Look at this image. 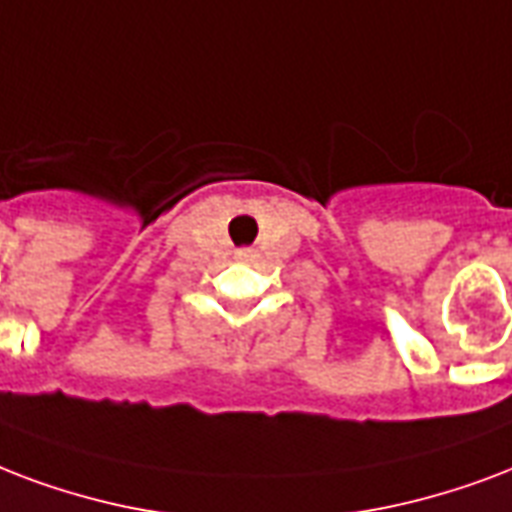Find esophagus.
Wrapping results in <instances>:
<instances>
[{
	"mask_svg": "<svg viewBox=\"0 0 512 512\" xmlns=\"http://www.w3.org/2000/svg\"><path fill=\"white\" fill-rule=\"evenodd\" d=\"M236 257H239V260H252V257H255V249H236Z\"/></svg>",
	"mask_w": 512,
	"mask_h": 512,
	"instance_id": "esophagus-1",
	"label": "esophagus"
}]
</instances>
